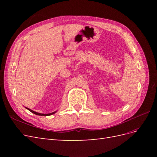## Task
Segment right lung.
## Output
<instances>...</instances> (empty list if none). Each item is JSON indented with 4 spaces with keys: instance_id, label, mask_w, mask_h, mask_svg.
<instances>
[{
    "instance_id": "obj_1",
    "label": "right lung",
    "mask_w": 157,
    "mask_h": 157,
    "mask_svg": "<svg viewBox=\"0 0 157 157\" xmlns=\"http://www.w3.org/2000/svg\"><path fill=\"white\" fill-rule=\"evenodd\" d=\"M25 108H26V109H27L28 110H29V111H31V113H33L35 114V115H40V116H50V115H53V114H54V113H56V111H54V112H53V113H48V114H43V113H39L35 112V111H33V110H31V109H29V108H27V107H25Z\"/></svg>"
}]
</instances>
